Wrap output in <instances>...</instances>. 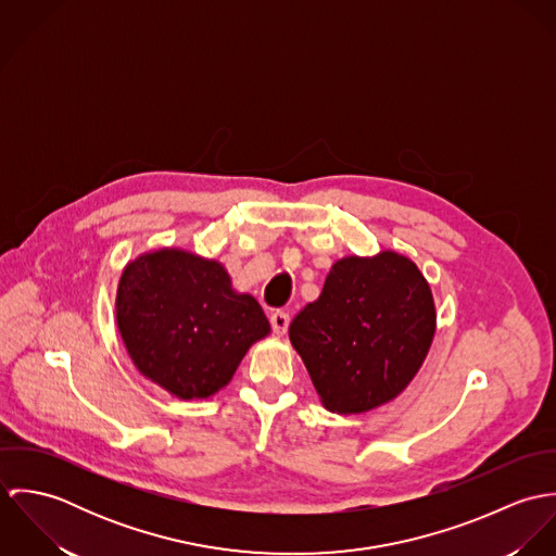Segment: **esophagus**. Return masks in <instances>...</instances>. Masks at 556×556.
Masks as SVG:
<instances>
[{"label":"esophagus","instance_id":"esophagus-1","mask_svg":"<svg viewBox=\"0 0 556 556\" xmlns=\"http://www.w3.org/2000/svg\"><path fill=\"white\" fill-rule=\"evenodd\" d=\"M289 315L287 313H282V311H276L271 317H269V323H271V329H274V333L276 336H285V331H287V327H289Z\"/></svg>","mask_w":556,"mask_h":556}]
</instances>
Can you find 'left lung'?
I'll return each instance as SVG.
<instances>
[{
  "mask_svg": "<svg viewBox=\"0 0 556 556\" xmlns=\"http://www.w3.org/2000/svg\"><path fill=\"white\" fill-rule=\"evenodd\" d=\"M437 331L428 280L404 254L338 258L323 291L289 325L320 404L357 415L400 396Z\"/></svg>",
  "mask_w": 556,
  "mask_h": 556,
  "instance_id": "8db88e82",
  "label": "left lung"
}]
</instances>
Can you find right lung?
I'll return each mask as SVG.
<instances>
[{
    "mask_svg": "<svg viewBox=\"0 0 556 556\" xmlns=\"http://www.w3.org/2000/svg\"><path fill=\"white\" fill-rule=\"evenodd\" d=\"M115 320L137 370L179 400L218 394L248 349L271 331L220 261L184 248L148 250L126 263Z\"/></svg>",
    "mask_w": 556,
    "mask_h": 556,
    "instance_id": "right-lung-1",
    "label": "right lung"
}]
</instances>
